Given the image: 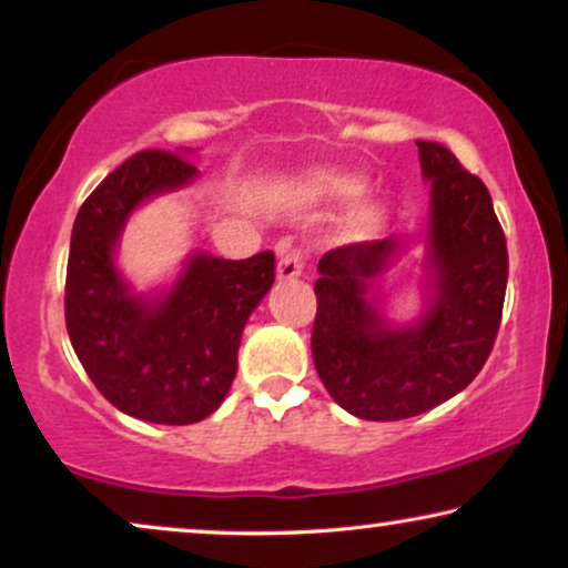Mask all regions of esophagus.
I'll list each match as a JSON object with an SVG mask.
<instances>
[{
  "instance_id": "34e87169",
  "label": "esophagus",
  "mask_w": 568,
  "mask_h": 568,
  "mask_svg": "<svg viewBox=\"0 0 568 568\" xmlns=\"http://www.w3.org/2000/svg\"><path fill=\"white\" fill-rule=\"evenodd\" d=\"M305 268V251L294 245H282L278 251V263H276V276L282 282H290V278H297Z\"/></svg>"
}]
</instances>
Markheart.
<instances>
[{"instance_id":"1","label":"heart","mask_w":568,"mask_h":568,"mask_svg":"<svg viewBox=\"0 0 568 568\" xmlns=\"http://www.w3.org/2000/svg\"><path fill=\"white\" fill-rule=\"evenodd\" d=\"M333 191L341 193V196H356V193L362 191V183L354 181V178H338V181H333ZM377 216L375 209H364V212L359 214V222L367 224Z\"/></svg>"}]
</instances>
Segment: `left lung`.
Listing matches in <instances>:
<instances>
[{
	"label": "left lung",
	"mask_w": 568,
	"mask_h": 568,
	"mask_svg": "<svg viewBox=\"0 0 568 568\" xmlns=\"http://www.w3.org/2000/svg\"><path fill=\"white\" fill-rule=\"evenodd\" d=\"M416 146L432 181L422 321L393 328L369 297L398 237L341 245L317 263L315 369L331 398L367 422L418 416L468 387L491 354L507 292V237L484 181L447 146Z\"/></svg>",
	"instance_id": "8db88e82"
}]
</instances>
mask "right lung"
I'll return each mask as SVG.
<instances>
[{
    "label": "right lung",
    "mask_w": 568,
    "mask_h": 568,
    "mask_svg": "<svg viewBox=\"0 0 568 568\" xmlns=\"http://www.w3.org/2000/svg\"><path fill=\"white\" fill-rule=\"evenodd\" d=\"M196 173L183 154L136 152L80 206L69 245L64 315L77 359L115 408L152 424H196L220 408L247 317L274 284L271 251L245 261L191 255L154 300L123 282L113 253L131 212Z\"/></svg>",
    "instance_id": "obj_1"
}]
</instances>
